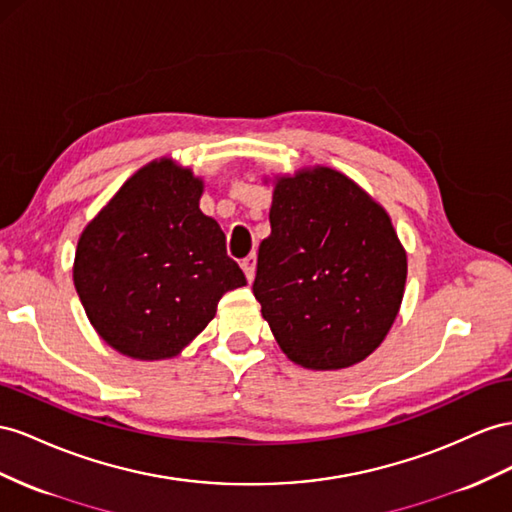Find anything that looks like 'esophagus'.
Segmentation results:
<instances>
[{"label":"esophagus","mask_w":512,"mask_h":512,"mask_svg":"<svg viewBox=\"0 0 512 512\" xmlns=\"http://www.w3.org/2000/svg\"><path fill=\"white\" fill-rule=\"evenodd\" d=\"M241 267H243V271H245V278H247V282H252V280H254V275H256V256H254V254H250L247 258H243Z\"/></svg>","instance_id":"34e87169"}]
</instances>
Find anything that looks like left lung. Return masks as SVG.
<instances>
[{
  "label": "left lung",
  "instance_id": "8db88e82",
  "mask_svg": "<svg viewBox=\"0 0 512 512\" xmlns=\"http://www.w3.org/2000/svg\"><path fill=\"white\" fill-rule=\"evenodd\" d=\"M254 297L295 364L338 370L375 351L396 319L407 254L388 213L351 178L314 168L275 183Z\"/></svg>",
  "mask_w": 512,
  "mask_h": 512
}]
</instances>
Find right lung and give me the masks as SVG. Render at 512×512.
Listing matches in <instances>:
<instances>
[{"mask_svg":"<svg viewBox=\"0 0 512 512\" xmlns=\"http://www.w3.org/2000/svg\"><path fill=\"white\" fill-rule=\"evenodd\" d=\"M202 181L170 159L133 174L81 232L73 280L99 336L135 359L174 357L245 286L200 211Z\"/></svg>","mask_w":512,"mask_h":512,"instance_id":"right-lung-1","label":"right lung"}]
</instances>
